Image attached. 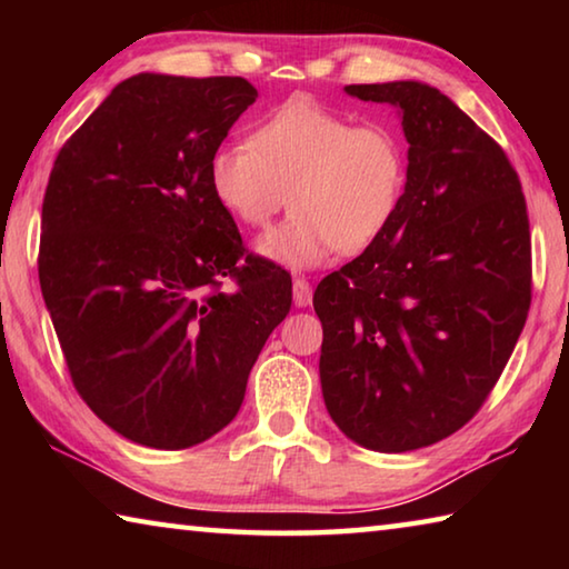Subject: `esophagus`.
<instances>
[{"label": "esophagus", "instance_id": "1", "mask_svg": "<svg viewBox=\"0 0 569 569\" xmlns=\"http://www.w3.org/2000/svg\"><path fill=\"white\" fill-rule=\"evenodd\" d=\"M311 301H313V288L308 283V278H301V276L293 278V303L306 308L311 306Z\"/></svg>", "mask_w": 569, "mask_h": 569}]
</instances>
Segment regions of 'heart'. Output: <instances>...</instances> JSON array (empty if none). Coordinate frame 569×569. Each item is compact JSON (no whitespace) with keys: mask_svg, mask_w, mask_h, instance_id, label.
Listing matches in <instances>:
<instances>
[{"mask_svg":"<svg viewBox=\"0 0 569 569\" xmlns=\"http://www.w3.org/2000/svg\"><path fill=\"white\" fill-rule=\"evenodd\" d=\"M407 178V146L391 124H353L306 94L258 120L250 142H223L208 160L216 200L248 228L271 226L291 192L296 213L261 240L263 256L291 268L377 246L399 216Z\"/></svg>","mask_w":569,"mask_h":569,"instance_id":"heart-1","label":"heart"}]
</instances>
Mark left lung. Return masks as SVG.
<instances>
[{"mask_svg":"<svg viewBox=\"0 0 569 569\" xmlns=\"http://www.w3.org/2000/svg\"><path fill=\"white\" fill-rule=\"evenodd\" d=\"M401 110L409 178L377 246L323 278L321 389L331 419L373 451L421 449L475 417L532 303L522 182L479 124L421 82L349 84Z\"/></svg>","mask_w":569,"mask_h":569,"instance_id":"1","label":"left lung"}]
</instances>
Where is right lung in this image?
<instances>
[{
    "instance_id": "obj_1",
    "label": "right lung",
    "mask_w": 569,
    "mask_h": 569,
    "mask_svg": "<svg viewBox=\"0 0 569 569\" xmlns=\"http://www.w3.org/2000/svg\"><path fill=\"white\" fill-rule=\"evenodd\" d=\"M256 98L243 77L134 74L54 158L42 296L77 393L134 445L186 449L228 427L291 311V276L248 253L208 182Z\"/></svg>"
}]
</instances>
